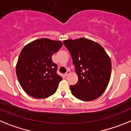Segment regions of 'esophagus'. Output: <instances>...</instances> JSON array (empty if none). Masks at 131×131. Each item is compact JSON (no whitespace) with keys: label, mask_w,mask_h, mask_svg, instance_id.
I'll use <instances>...</instances> for the list:
<instances>
[{"label":"esophagus","mask_w":131,"mask_h":131,"mask_svg":"<svg viewBox=\"0 0 131 131\" xmlns=\"http://www.w3.org/2000/svg\"><path fill=\"white\" fill-rule=\"evenodd\" d=\"M70 74V70H67V72L65 73V74H64V76H66V77H67V76H68V75H69V74Z\"/></svg>","instance_id":"34e87169"}]
</instances>
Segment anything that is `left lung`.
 <instances>
[{"mask_svg": "<svg viewBox=\"0 0 131 131\" xmlns=\"http://www.w3.org/2000/svg\"><path fill=\"white\" fill-rule=\"evenodd\" d=\"M63 43L70 52L78 81L70 85L78 99L90 101L99 97L110 80L111 60L99 43L84 38L67 40Z\"/></svg>", "mask_w": 131, "mask_h": 131, "instance_id": "1", "label": "left lung"}]
</instances>
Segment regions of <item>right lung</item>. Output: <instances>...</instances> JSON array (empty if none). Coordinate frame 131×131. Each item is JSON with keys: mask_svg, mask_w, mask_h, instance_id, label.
<instances>
[{"mask_svg": "<svg viewBox=\"0 0 131 131\" xmlns=\"http://www.w3.org/2000/svg\"><path fill=\"white\" fill-rule=\"evenodd\" d=\"M61 41L41 38L26 45L20 53L16 74L23 90L30 96L43 99L55 93L62 77L51 56L61 49Z\"/></svg>", "mask_w": 131, "mask_h": 131, "instance_id": "1", "label": "right lung"}]
</instances>
